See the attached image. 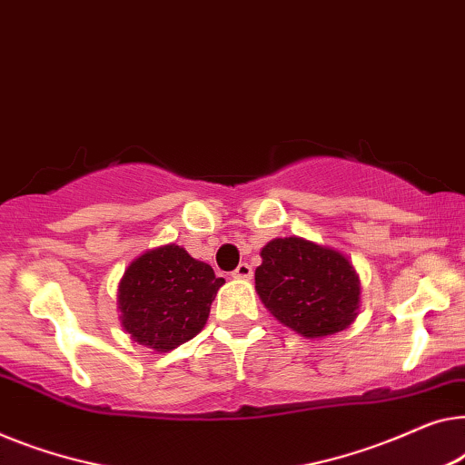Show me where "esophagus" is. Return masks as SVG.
Returning a JSON list of instances; mask_svg holds the SVG:
<instances>
[{
    "instance_id": "34e87169",
    "label": "esophagus",
    "mask_w": 465,
    "mask_h": 465,
    "mask_svg": "<svg viewBox=\"0 0 465 465\" xmlns=\"http://www.w3.org/2000/svg\"><path fill=\"white\" fill-rule=\"evenodd\" d=\"M232 277H234V279H252V277H253L252 266H249L247 262H243V264H239L237 268H234Z\"/></svg>"
}]
</instances>
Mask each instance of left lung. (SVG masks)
I'll return each mask as SVG.
<instances>
[{"instance_id": "obj_1", "label": "left lung", "mask_w": 465, "mask_h": 465, "mask_svg": "<svg viewBox=\"0 0 465 465\" xmlns=\"http://www.w3.org/2000/svg\"><path fill=\"white\" fill-rule=\"evenodd\" d=\"M260 255L255 292L285 327L312 340L344 331L356 319L361 281L338 249L285 237L272 239Z\"/></svg>"}]
</instances>
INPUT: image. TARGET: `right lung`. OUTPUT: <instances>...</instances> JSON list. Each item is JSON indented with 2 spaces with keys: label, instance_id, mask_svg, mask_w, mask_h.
<instances>
[{
  "label": "right lung",
  "instance_id": "1",
  "mask_svg": "<svg viewBox=\"0 0 465 465\" xmlns=\"http://www.w3.org/2000/svg\"><path fill=\"white\" fill-rule=\"evenodd\" d=\"M224 279L176 243L151 249L127 266L119 282L121 325L134 341L170 352L205 327Z\"/></svg>",
  "mask_w": 465,
  "mask_h": 465
}]
</instances>
